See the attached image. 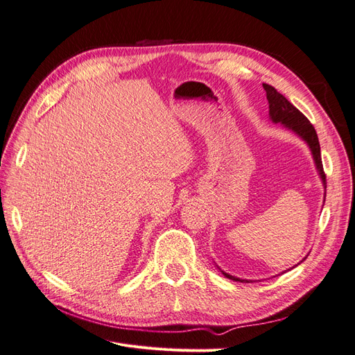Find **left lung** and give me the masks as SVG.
<instances>
[{"label":"left lung","instance_id":"8db88e82","mask_svg":"<svg viewBox=\"0 0 355 355\" xmlns=\"http://www.w3.org/2000/svg\"><path fill=\"white\" fill-rule=\"evenodd\" d=\"M263 89L266 92V99L268 103H270V118L272 123H280L284 127H287L288 130L295 132L300 139H304L306 145L311 149V154H313V158L315 161V167L318 170V175L323 180V185L326 188V175L323 170V163H321V153H320V142H318V136L315 133L314 125L308 121V118L300 112L296 106L290 103L282 93H278L272 85L270 84H262ZM225 277L230 278V280L235 282H241V283H250L249 280H240V278L230 275L225 271H220Z\"/></svg>","mask_w":355,"mask_h":355}]
</instances>
